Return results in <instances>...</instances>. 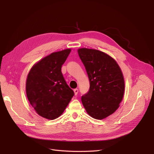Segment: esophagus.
<instances>
[{
	"mask_svg": "<svg viewBox=\"0 0 154 154\" xmlns=\"http://www.w3.org/2000/svg\"><path fill=\"white\" fill-rule=\"evenodd\" d=\"M74 94L77 95L78 93V88H74Z\"/></svg>",
	"mask_w": 154,
	"mask_h": 154,
	"instance_id": "obj_1",
	"label": "esophagus"
}]
</instances>
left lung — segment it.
<instances>
[{
	"label": "left lung",
	"mask_w": 154,
	"mask_h": 154,
	"mask_svg": "<svg viewBox=\"0 0 154 154\" xmlns=\"http://www.w3.org/2000/svg\"><path fill=\"white\" fill-rule=\"evenodd\" d=\"M90 82L82 102L88 114L103 119L118 109L123 100L125 82L118 64L109 55L100 51L82 48L78 50Z\"/></svg>",
	"instance_id": "1"
}]
</instances>
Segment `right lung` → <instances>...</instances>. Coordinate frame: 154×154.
I'll use <instances>...</instances> for the list:
<instances>
[{"mask_svg":"<svg viewBox=\"0 0 154 154\" xmlns=\"http://www.w3.org/2000/svg\"><path fill=\"white\" fill-rule=\"evenodd\" d=\"M71 51L51 53L34 65L27 75V99L36 113L44 118H58L74 95L61 71Z\"/></svg>","mask_w":154,"mask_h":154,"instance_id":"right-lung-1","label":"right lung"}]
</instances>
